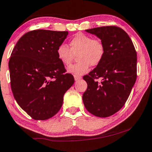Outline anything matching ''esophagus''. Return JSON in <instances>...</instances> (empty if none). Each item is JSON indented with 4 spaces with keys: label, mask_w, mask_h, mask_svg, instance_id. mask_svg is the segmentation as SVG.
I'll return each instance as SVG.
<instances>
[{
    "label": "esophagus",
    "mask_w": 152,
    "mask_h": 152,
    "mask_svg": "<svg viewBox=\"0 0 152 152\" xmlns=\"http://www.w3.org/2000/svg\"><path fill=\"white\" fill-rule=\"evenodd\" d=\"M74 77H75V81L78 80H80V79H81V77H80V76H77V75H75V76H74Z\"/></svg>",
    "instance_id": "esophagus-1"
}]
</instances>
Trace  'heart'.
I'll list each match as a JSON object with an SVG mask.
<instances>
[{
    "instance_id": "b5f03b06",
    "label": "heart",
    "mask_w": 152,
    "mask_h": 152,
    "mask_svg": "<svg viewBox=\"0 0 152 152\" xmlns=\"http://www.w3.org/2000/svg\"><path fill=\"white\" fill-rule=\"evenodd\" d=\"M70 48L65 44L58 45L56 55L62 64L69 66L72 64L75 55L79 62L71 66L68 69L69 73L75 75H82L86 73L91 66H97L105 53V47L102 40L93 39L92 37L86 34H76L69 41Z\"/></svg>"
}]
</instances>
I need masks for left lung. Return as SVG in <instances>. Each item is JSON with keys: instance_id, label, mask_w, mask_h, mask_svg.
<instances>
[{"instance_id": "1", "label": "left lung", "mask_w": 152, "mask_h": 152, "mask_svg": "<svg viewBox=\"0 0 152 152\" xmlns=\"http://www.w3.org/2000/svg\"><path fill=\"white\" fill-rule=\"evenodd\" d=\"M86 31L102 40L105 53L101 63L83 77L88 84L83 104L92 115L107 117L118 112L130 96L137 77L136 51L129 35L120 27L106 26Z\"/></svg>"}]
</instances>
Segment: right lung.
<instances>
[{"mask_svg":"<svg viewBox=\"0 0 152 152\" xmlns=\"http://www.w3.org/2000/svg\"><path fill=\"white\" fill-rule=\"evenodd\" d=\"M67 31L32 30L21 37L9 62L11 87L17 104L35 120H45L61 109L66 91L74 84L56 50Z\"/></svg>","mask_w":152,"mask_h":152,"instance_id":"obj_1","label":"right lung"}]
</instances>
